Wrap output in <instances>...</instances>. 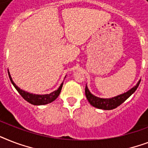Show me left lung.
Masks as SVG:
<instances>
[{
  "label": "left lung",
  "instance_id": "obj_1",
  "mask_svg": "<svg viewBox=\"0 0 148 148\" xmlns=\"http://www.w3.org/2000/svg\"><path fill=\"white\" fill-rule=\"evenodd\" d=\"M140 80L138 82V84L134 86L133 88L128 90L127 92L124 93L123 95H118L117 97H112V98H100L95 95H93L89 91L88 87L86 85L85 87V95L88 99V102L95 108H99V109H103V110H112L114 108H117L122 103H124L127 99L132 94H133L138 86L140 84Z\"/></svg>",
  "mask_w": 148,
  "mask_h": 148
}]
</instances>
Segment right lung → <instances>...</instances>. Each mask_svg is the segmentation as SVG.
Masks as SVG:
<instances>
[{
  "label": "right lung",
  "mask_w": 148,
  "mask_h": 148,
  "mask_svg": "<svg viewBox=\"0 0 148 148\" xmlns=\"http://www.w3.org/2000/svg\"><path fill=\"white\" fill-rule=\"evenodd\" d=\"M9 75V77H10V80L11 81V83L14 88H16V90L18 91L20 95H21V97L27 101L29 103H31V104H34V105H44V104H47V103H51L52 101H53L57 97L59 96L60 93V90H61V88H62L63 84H61V85L60 86V88H58V90L53 91V92L51 93L49 95H33V94H30L28 92H26L24 90L20 89L18 87H17L14 81H12V78L10 77V74H8Z\"/></svg>",
  "instance_id": "obj_1"
}]
</instances>
